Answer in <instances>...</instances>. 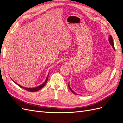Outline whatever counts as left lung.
I'll use <instances>...</instances> for the list:
<instances>
[{"mask_svg": "<svg viewBox=\"0 0 123 123\" xmlns=\"http://www.w3.org/2000/svg\"><path fill=\"white\" fill-rule=\"evenodd\" d=\"M108 40H109V43L110 44V45L112 47V48H113V49H114V50H115V49H114V43H113V38H112V37L111 36V35H110V36H109V39H108ZM68 86H69V89H70V90L74 94H77L76 93H75V92H74L72 89L71 88V87H70V85H69V83L68 84Z\"/></svg>", "mask_w": 123, "mask_h": 123, "instance_id": "8db88e82", "label": "left lung"}]
</instances>
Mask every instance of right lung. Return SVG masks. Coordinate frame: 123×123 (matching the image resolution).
Instances as JSON below:
<instances>
[{
  "label": "right lung",
  "instance_id": "1",
  "mask_svg": "<svg viewBox=\"0 0 123 123\" xmlns=\"http://www.w3.org/2000/svg\"><path fill=\"white\" fill-rule=\"evenodd\" d=\"M50 71H51V70H50ZM50 71L49 72V73H48V75H47V77H46V79L45 81H44L43 84H42L41 85H39L38 86H37V87H33V88L25 87H24V86H21L20 85L18 84L16 82H15V81L14 80H13L12 79H11V80H12L14 81V82L15 83L16 85H17L18 86H19L20 87H21V88H23V89H25V90H28V91H31V92H36V91H37L40 90L41 89L43 88L44 86H45V85L46 84V83H47V80H48V77H49V72H50Z\"/></svg>",
  "mask_w": 123,
  "mask_h": 123
}]
</instances>
